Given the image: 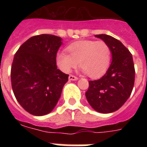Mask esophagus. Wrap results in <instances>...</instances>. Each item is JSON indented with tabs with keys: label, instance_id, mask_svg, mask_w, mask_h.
<instances>
[{
	"label": "esophagus",
	"instance_id": "1",
	"mask_svg": "<svg viewBox=\"0 0 147 147\" xmlns=\"http://www.w3.org/2000/svg\"><path fill=\"white\" fill-rule=\"evenodd\" d=\"M69 80H71V81H76V80H78V77H76V76H75L70 75V76H69Z\"/></svg>",
	"mask_w": 147,
	"mask_h": 147
}]
</instances>
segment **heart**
I'll return each instance as SVG.
<instances>
[{
    "mask_svg": "<svg viewBox=\"0 0 147 147\" xmlns=\"http://www.w3.org/2000/svg\"><path fill=\"white\" fill-rule=\"evenodd\" d=\"M66 50L69 55L59 53L56 55L58 66L64 72H69L78 62L88 76L97 78L103 76L110 65L111 49L104 41L79 40L68 46Z\"/></svg>",
    "mask_w": 147,
    "mask_h": 147,
    "instance_id": "b5f03b06",
    "label": "heart"
}]
</instances>
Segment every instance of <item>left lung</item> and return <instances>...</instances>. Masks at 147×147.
Returning <instances> with one entry per match:
<instances>
[{
    "label": "left lung",
    "instance_id": "obj_1",
    "mask_svg": "<svg viewBox=\"0 0 147 147\" xmlns=\"http://www.w3.org/2000/svg\"><path fill=\"white\" fill-rule=\"evenodd\" d=\"M95 36L109 46L112 62L105 76L88 82L85 96L93 109L108 114L117 111L130 96L134 85V65L132 54L121 41L106 34Z\"/></svg>",
    "mask_w": 147,
    "mask_h": 147
}]
</instances>
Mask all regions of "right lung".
<instances>
[{"label":"right lung","mask_w":147,"mask_h":147,"mask_svg":"<svg viewBox=\"0 0 147 147\" xmlns=\"http://www.w3.org/2000/svg\"><path fill=\"white\" fill-rule=\"evenodd\" d=\"M62 44L59 36H34L15 54L10 71L13 92L22 107L33 115L50 113L68 81L69 75L56 65V54Z\"/></svg>","instance_id":"right-lung-1"}]
</instances>
